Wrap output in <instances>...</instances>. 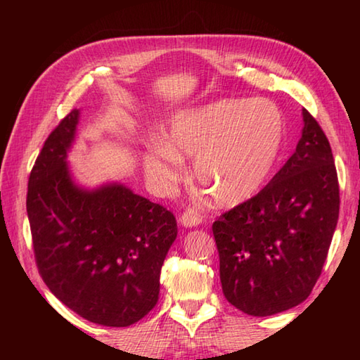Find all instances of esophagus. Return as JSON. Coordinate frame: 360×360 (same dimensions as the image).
<instances>
[{
  "label": "esophagus",
  "mask_w": 360,
  "mask_h": 360,
  "mask_svg": "<svg viewBox=\"0 0 360 360\" xmlns=\"http://www.w3.org/2000/svg\"><path fill=\"white\" fill-rule=\"evenodd\" d=\"M179 222L184 227H198L203 222V214L193 208H187L179 217Z\"/></svg>",
  "instance_id": "obj_1"
}]
</instances>
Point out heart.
<instances>
[{
	"label": "heart",
	"mask_w": 360,
	"mask_h": 360,
	"mask_svg": "<svg viewBox=\"0 0 360 360\" xmlns=\"http://www.w3.org/2000/svg\"><path fill=\"white\" fill-rule=\"evenodd\" d=\"M284 141V119L275 103L221 100L174 115L167 139L144 152V168L158 187L184 174V157H195L193 174L221 206L248 202L270 176Z\"/></svg>",
	"instance_id": "1"
}]
</instances>
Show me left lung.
Instances as JSON below:
<instances>
[{
	"mask_svg": "<svg viewBox=\"0 0 360 360\" xmlns=\"http://www.w3.org/2000/svg\"><path fill=\"white\" fill-rule=\"evenodd\" d=\"M302 138L273 179L212 224L227 300L251 316H271L311 294L340 211L328 139L303 109Z\"/></svg>",
	"mask_w": 360,
	"mask_h": 360,
	"instance_id": "8db88e82",
	"label": "left lung"
}]
</instances>
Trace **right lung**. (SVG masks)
Returning a JSON list of instances; mask_svg holds the SVG:
<instances>
[{
  "label": "right lung",
  "instance_id": "add662e5",
  "mask_svg": "<svg viewBox=\"0 0 360 360\" xmlns=\"http://www.w3.org/2000/svg\"><path fill=\"white\" fill-rule=\"evenodd\" d=\"M79 115L72 109L49 135L30 174L36 265L52 294L81 318L127 327L155 307L178 225L173 212L120 182L77 184L66 158Z\"/></svg>",
  "mask_w": 360,
  "mask_h": 360
}]
</instances>
